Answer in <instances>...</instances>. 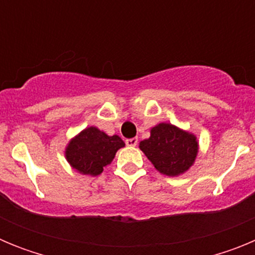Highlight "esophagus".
I'll return each mask as SVG.
<instances>
[{"mask_svg": "<svg viewBox=\"0 0 255 255\" xmlns=\"http://www.w3.org/2000/svg\"><path fill=\"white\" fill-rule=\"evenodd\" d=\"M126 145L128 147H135L136 144H138V138H130V139H126L125 140Z\"/></svg>", "mask_w": 255, "mask_h": 255, "instance_id": "esophagus-1", "label": "esophagus"}]
</instances>
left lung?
Returning a JSON list of instances; mask_svg holds the SVG:
<instances>
[{"label": "left lung", "mask_w": 255, "mask_h": 255, "mask_svg": "<svg viewBox=\"0 0 255 255\" xmlns=\"http://www.w3.org/2000/svg\"><path fill=\"white\" fill-rule=\"evenodd\" d=\"M139 147L155 170L167 176H177L188 171L198 154L194 135L166 123L152 128L149 139L140 141Z\"/></svg>", "instance_id": "8db88e82"}]
</instances>
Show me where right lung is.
<instances>
[{
    "instance_id": "add662e5",
    "label": "right lung",
    "mask_w": 255,
    "mask_h": 255,
    "mask_svg": "<svg viewBox=\"0 0 255 255\" xmlns=\"http://www.w3.org/2000/svg\"><path fill=\"white\" fill-rule=\"evenodd\" d=\"M125 143L119 135L108 136L94 126L83 130L71 139L66 148V158L71 167L84 175L97 176L110 164Z\"/></svg>"
}]
</instances>
